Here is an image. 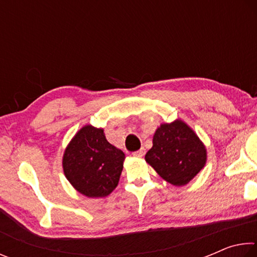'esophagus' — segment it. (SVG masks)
I'll return each mask as SVG.
<instances>
[{
  "label": "esophagus",
  "mask_w": 257,
  "mask_h": 257,
  "mask_svg": "<svg viewBox=\"0 0 257 257\" xmlns=\"http://www.w3.org/2000/svg\"><path fill=\"white\" fill-rule=\"evenodd\" d=\"M145 149H141V150H138L137 152H134L133 153V155L134 156H136V158H143V156L145 155Z\"/></svg>",
  "instance_id": "esophagus-1"
}]
</instances>
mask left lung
Masks as SVG:
<instances>
[{
	"mask_svg": "<svg viewBox=\"0 0 257 257\" xmlns=\"http://www.w3.org/2000/svg\"><path fill=\"white\" fill-rule=\"evenodd\" d=\"M207 151L196 133L185 121L161 123L145 161L173 186H185L205 167Z\"/></svg>",
	"mask_w": 257,
	"mask_h": 257,
	"instance_id": "left-lung-1",
	"label": "left lung"
}]
</instances>
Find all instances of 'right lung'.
I'll list each match as a JSON object with an SVG mask.
<instances>
[{
	"mask_svg": "<svg viewBox=\"0 0 257 257\" xmlns=\"http://www.w3.org/2000/svg\"><path fill=\"white\" fill-rule=\"evenodd\" d=\"M124 153L106 141L103 128L86 124L64 150V176L78 193L88 198L110 195L119 184Z\"/></svg>",
	"mask_w": 257,
	"mask_h": 257,
	"instance_id": "1",
	"label": "right lung"
}]
</instances>
